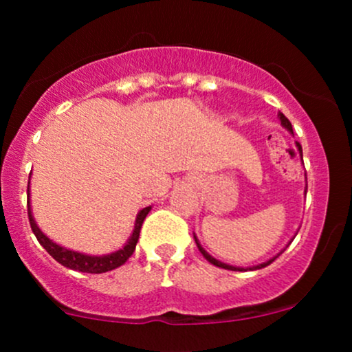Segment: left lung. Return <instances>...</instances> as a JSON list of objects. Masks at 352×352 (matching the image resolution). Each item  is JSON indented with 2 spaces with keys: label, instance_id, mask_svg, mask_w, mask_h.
<instances>
[{
  "label": "left lung",
  "instance_id": "8db88e82",
  "mask_svg": "<svg viewBox=\"0 0 352 352\" xmlns=\"http://www.w3.org/2000/svg\"><path fill=\"white\" fill-rule=\"evenodd\" d=\"M278 116H280V120H281V124H283V125H285V127H286V129H288V131H289V132H293L292 122H289V120H288V119H286V117H285V114H281V112H280V114H278ZM296 145H298V148H300V153H301V157H302V151H301V145H300V142H296ZM306 188H308V185H306ZM195 243H197V246H199L200 253H201V254H204V258H205V260H207V261H210V263H212V265H215V266H218V268L232 270V272H246V270H245V268H236V266H232V265H225V263H221V261H218V260H215V258H213V256H210V254H208L207 252H205V250H204V248H201V246H200V243H199V240H197V238H195ZM281 253H283V252H281ZM281 253H280V254H281ZM280 254H278V256H280ZM278 256H274V258H272V260H270V261H266V263H261V265L254 266V268H252V270H260V268H265V266L272 265V263H273V261H274V260H276V258H278Z\"/></svg>",
  "mask_w": 352,
  "mask_h": 352
}]
</instances>
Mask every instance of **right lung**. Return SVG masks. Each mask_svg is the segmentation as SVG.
<instances>
[{
    "label": "right lung",
    "instance_id": "add662e5",
    "mask_svg": "<svg viewBox=\"0 0 352 352\" xmlns=\"http://www.w3.org/2000/svg\"><path fill=\"white\" fill-rule=\"evenodd\" d=\"M148 212H151V207H145L144 210H140L135 220L134 232H132L131 238H129V241L125 243L122 250H119V252L111 253V254H104V256H91V254H82L78 252H72V250L63 248V246L56 245L54 241L50 240V238L44 235L41 230H39L38 225H36L33 215H31L30 200H28V218H30L31 230H33V233L36 235V238H38L39 243L43 245V248L46 250V252L50 253L58 263L66 266V268L69 270H76V272H82V273H106L117 268V266L124 265L125 261L129 260V256L134 253L137 241H139L140 228H142V223Z\"/></svg>",
    "mask_w": 352,
    "mask_h": 352
}]
</instances>
